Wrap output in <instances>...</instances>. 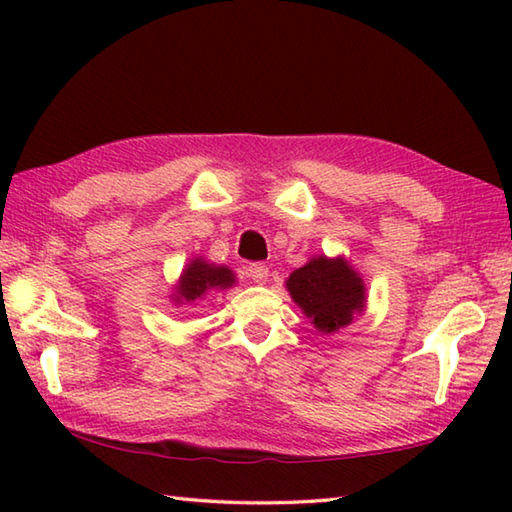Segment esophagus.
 <instances>
[{
	"mask_svg": "<svg viewBox=\"0 0 512 512\" xmlns=\"http://www.w3.org/2000/svg\"><path fill=\"white\" fill-rule=\"evenodd\" d=\"M248 277L253 279L255 284H266V281H268V266L266 264H259V262L250 264L248 266Z\"/></svg>",
	"mask_w": 512,
	"mask_h": 512,
	"instance_id": "obj_1",
	"label": "esophagus"
}]
</instances>
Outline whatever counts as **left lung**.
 <instances>
[{"label": "left lung", "instance_id": "8db88e82", "mask_svg": "<svg viewBox=\"0 0 512 512\" xmlns=\"http://www.w3.org/2000/svg\"><path fill=\"white\" fill-rule=\"evenodd\" d=\"M286 288L323 334L347 328L365 308L363 279L343 257H312L286 279Z\"/></svg>", "mask_w": 512, "mask_h": 512}]
</instances>
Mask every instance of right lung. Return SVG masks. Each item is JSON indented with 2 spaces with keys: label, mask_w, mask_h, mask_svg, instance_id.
Instances as JSON below:
<instances>
[{
  "label": "right lung",
  "mask_w": 512,
  "mask_h": 512,
  "mask_svg": "<svg viewBox=\"0 0 512 512\" xmlns=\"http://www.w3.org/2000/svg\"><path fill=\"white\" fill-rule=\"evenodd\" d=\"M235 284V275L231 268L215 266L204 262L202 257L193 259L187 268L182 270L180 281L176 286V301L178 303H195L204 299L213 290H226Z\"/></svg>",
  "instance_id": "right-lung-1"
}]
</instances>
